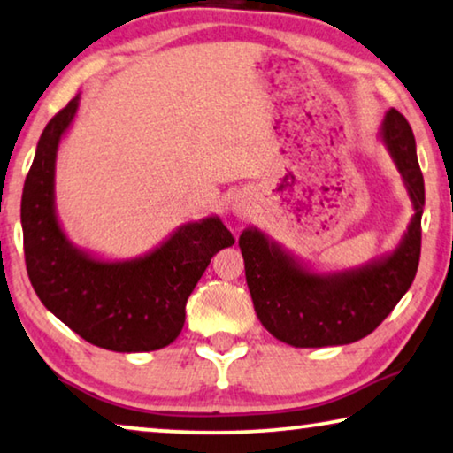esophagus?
<instances>
[{
	"instance_id": "obj_1",
	"label": "esophagus",
	"mask_w": 453,
	"mask_h": 453,
	"mask_svg": "<svg viewBox=\"0 0 453 453\" xmlns=\"http://www.w3.org/2000/svg\"><path fill=\"white\" fill-rule=\"evenodd\" d=\"M237 211H239V212H241V208H239V206H237Z\"/></svg>"
}]
</instances>
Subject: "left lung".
I'll return each instance as SVG.
<instances>
[{"instance_id": "obj_1", "label": "left lung", "mask_w": 453, "mask_h": 453, "mask_svg": "<svg viewBox=\"0 0 453 453\" xmlns=\"http://www.w3.org/2000/svg\"><path fill=\"white\" fill-rule=\"evenodd\" d=\"M380 141L395 161L412 204L409 226L392 251L349 270L319 272L259 228L249 226L239 237L257 319L288 345L331 347L364 339L388 317L415 280L425 183L415 136L398 110L386 112Z\"/></svg>"}]
</instances>
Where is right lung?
<instances>
[{"mask_svg": "<svg viewBox=\"0 0 453 453\" xmlns=\"http://www.w3.org/2000/svg\"><path fill=\"white\" fill-rule=\"evenodd\" d=\"M81 94L42 130L24 181L26 270L41 303L91 345L118 353L155 351L173 343L186 303L220 249L234 239L219 216L186 222L133 259H104L73 245L55 206L57 153Z\"/></svg>", "mask_w": 453, "mask_h": 453, "instance_id": "obj_1", "label": "right lung"}]
</instances>
